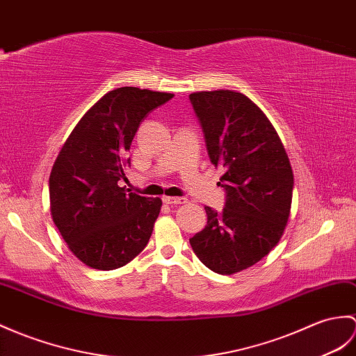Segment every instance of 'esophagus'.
<instances>
[{
    "mask_svg": "<svg viewBox=\"0 0 356 356\" xmlns=\"http://www.w3.org/2000/svg\"><path fill=\"white\" fill-rule=\"evenodd\" d=\"M162 200H163L165 204H184V203H186L185 197H168V195H165V197H162Z\"/></svg>",
    "mask_w": 356,
    "mask_h": 356,
    "instance_id": "34e87169",
    "label": "esophagus"
}]
</instances>
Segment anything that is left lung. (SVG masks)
I'll list each match as a JSON object with an SVG mask.
<instances>
[{"label": "left lung", "mask_w": 356, "mask_h": 356, "mask_svg": "<svg viewBox=\"0 0 356 356\" xmlns=\"http://www.w3.org/2000/svg\"><path fill=\"white\" fill-rule=\"evenodd\" d=\"M211 162L225 168L220 186L225 209L206 206L208 225L191 244L197 258L218 275L254 266L282 238L291 211L294 177L290 159L258 106L229 89L189 95Z\"/></svg>", "instance_id": "obj_1"}]
</instances>
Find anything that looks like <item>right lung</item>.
Masks as SVG:
<instances>
[{
    "instance_id": "right-lung-1",
    "label": "right lung",
    "mask_w": 356,
    "mask_h": 356,
    "mask_svg": "<svg viewBox=\"0 0 356 356\" xmlns=\"http://www.w3.org/2000/svg\"><path fill=\"white\" fill-rule=\"evenodd\" d=\"M175 97L124 86L109 90L81 117L49 175V208L68 249L85 266L115 270L144 250L161 212L159 197L121 188L139 124Z\"/></svg>"
}]
</instances>
